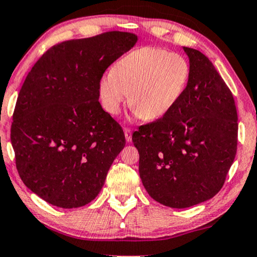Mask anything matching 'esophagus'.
I'll list each match as a JSON object with an SVG mask.
<instances>
[{
  "instance_id": "esophagus-1",
  "label": "esophagus",
  "mask_w": 257,
  "mask_h": 257,
  "mask_svg": "<svg viewBox=\"0 0 257 257\" xmlns=\"http://www.w3.org/2000/svg\"><path fill=\"white\" fill-rule=\"evenodd\" d=\"M124 136L127 142H132V130L128 128H124Z\"/></svg>"
}]
</instances>
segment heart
Here are the masks:
<instances>
[{"mask_svg":"<svg viewBox=\"0 0 257 257\" xmlns=\"http://www.w3.org/2000/svg\"><path fill=\"white\" fill-rule=\"evenodd\" d=\"M191 75L189 60L168 50L143 46L133 50L103 75L99 84L102 106L117 115L128 102L147 121L164 117L185 92Z\"/></svg>","mask_w":257,"mask_h":257,"instance_id":"b5f03b06","label":"heart"}]
</instances>
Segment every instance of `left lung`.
Listing matches in <instances>:
<instances>
[{
  "instance_id": "8db88e82",
  "label": "left lung",
  "mask_w": 257,
  "mask_h": 257,
  "mask_svg": "<svg viewBox=\"0 0 257 257\" xmlns=\"http://www.w3.org/2000/svg\"><path fill=\"white\" fill-rule=\"evenodd\" d=\"M191 75L185 92L164 117L140 125L133 142L149 196L162 205L186 208L221 190L237 147L233 94L211 60L183 48Z\"/></svg>"
}]
</instances>
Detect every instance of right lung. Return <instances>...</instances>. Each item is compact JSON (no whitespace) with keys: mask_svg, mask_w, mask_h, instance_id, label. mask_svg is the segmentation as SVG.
I'll list each match as a JSON object with an SVG mask.
<instances>
[{"mask_svg":"<svg viewBox=\"0 0 257 257\" xmlns=\"http://www.w3.org/2000/svg\"><path fill=\"white\" fill-rule=\"evenodd\" d=\"M136 42V35L121 31L63 42L25 78L10 139L21 179L49 204L81 207L102 189L125 139L101 107L99 84Z\"/></svg>","mask_w":257,"mask_h":257,"instance_id":"add662e5","label":"right lung"}]
</instances>
